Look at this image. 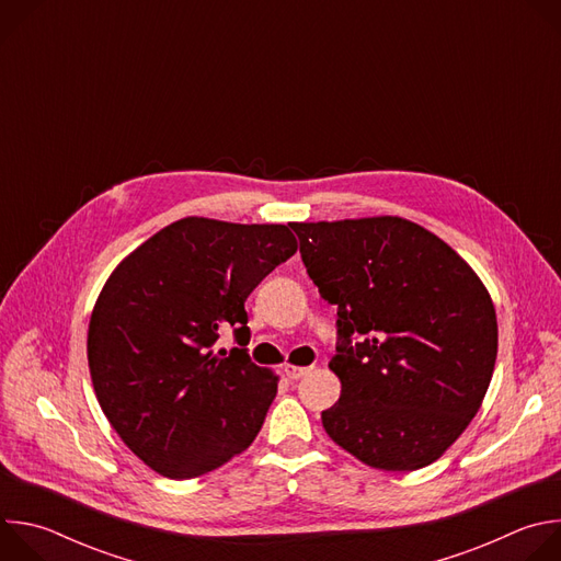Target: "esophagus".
<instances>
[{
    "label": "esophagus",
    "mask_w": 561,
    "mask_h": 561,
    "mask_svg": "<svg viewBox=\"0 0 561 561\" xmlns=\"http://www.w3.org/2000/svg\"><path fill=\"white\" fill-rule=\"evenodd\" d=\"M284 373L288 379H301L306 373H310V366H293V364H286L284 366Z\"/></svg>",
    "instance_id": "esophagus-1"
}]
</instances>
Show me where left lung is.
Wrapping results in <instances>:
<instances>
[{
	"instance_id": "8db88e82",
	"label": "left lung",
	"mask_w": 561,
	"mask_h": 561,
	"mask_svg": "<svg viewBox=\"0 0 561 561\" xmlns=\"http://www.w3.org/2000/svg\"><path fill=\"white\" fill-rule=\"evenodd\" d=\"M290 228L308 277L337 306L329 368L342 394L322 413L324 431L373 468L433 463L477 415L495 370L486 286L437 234L402 217Z\"/></svg>"
}]
</instances>
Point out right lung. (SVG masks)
I'll return each instance as SVG.
<instances>
[{"instance_id": "right-lung-1", "label": "right lung", "mask_w": 561, "mask_h": 561, "mask_svg": "<svg viewBox=\"0 0 561 561\" xmlns=\"http://www.w3.org/2000/svg\"><path fill=\"white\" fill-rule=\"evenodd\" d=\"M297 251L284 224L184 217L154 232L104 284L89 324L98 402L152 470L193 479L244 453L277 394L247 348L244 301Z\"/></svg>"}]
</instances>
